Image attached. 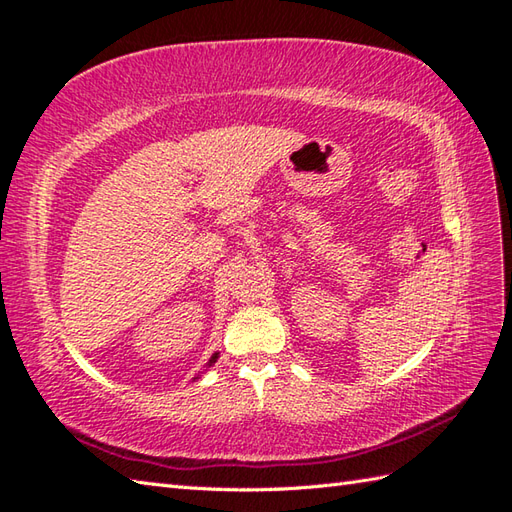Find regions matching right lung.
Listing matches in <instances>:
<instances>
[{
	"label": "right lung",
	"instance_id": "1",
	"mask_svg": "<svg viewBox=\"0 0 512 512\" xmlns=\"http://www.w3.org/2000/svg\"><path fill=\"white\" fill-rule=\"evenodd\" d=\"M216 358H218V356H212V360H210V364H212V362H216Z\"/></svg>",
	"mask_w": 512,
	"mask_h": 512
}]
</instances>
